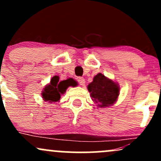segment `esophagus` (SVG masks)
<instances>
[{"label":"esophagus","mask_w":161,"mask_h":161,"mask_svg":"<svg viewBox=\"0 0 161 161\" xmlns=\"http://www.w3.org/2000/svg\"><path fill=\"white\" fill-rule=\"evenodd\" d=\"M78 82L79 83L80 86H85V83H86V80H85L84 78L82 77H79L78 79Z\"/></svg>","instance_id":"34e87169"}]
</instances>
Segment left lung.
<instances>
[{"instance_id":"obj_1","label":"left lung","mask_w":161,"mask_h":161,"mask_svg":"<svg viewBox=\"0 0 161 161\" xmlns=\"http://www.w3.org/2000/svg\"><path fill=\"white\" fill-rule=\"evenodd\" d=\"M88 90L92 99L100 108L111 106L119 94V86L101 73L94 77L92 82L88 86Z\"/></svg>"}]
</instances>
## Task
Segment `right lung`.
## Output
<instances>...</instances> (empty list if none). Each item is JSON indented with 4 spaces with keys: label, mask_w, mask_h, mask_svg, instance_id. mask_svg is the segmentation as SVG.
Here are the masks:
<instances>
[{
    "label": "right lung",
    "mask_w": 161,
    "mask_h": 161,
    "mask_svg": "<svg viewBox=\"0 0 161 161\" xmlns=\"http://www.w3.org/2000/svg\"><path fill=\"white\" fill-rule=\"evenodd\" d=\"M75 82L73 79H69L60 82L59 77L54 75L51 79V82L47 85L42 95L45 101L49 102H57L60 99V95L65 93L66 88L69 86H74Z\"/></svg>",
    "instance_id": "obj_1"
}]
</instances>
